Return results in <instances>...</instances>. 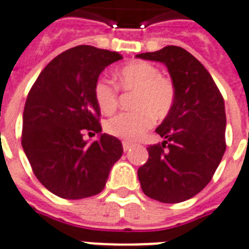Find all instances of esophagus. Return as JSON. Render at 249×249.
<instances>
[{
	"label": "esophagus",
	"mask_w": 249,
	"mask_h": 249,
	"mask_svg": "<svg viewBox=\"0 0 249 249\" xmlns=\"http://www.w3.org/2000/svg\"><path fill=\"white\" fill-rule=\"evenodd\" d=\"M122 146H123V151L127 152V151H130V150H131L132 143L126 142V141H124V142H122Z\"/></svg>",
	"instance_id": "1"
}]
</instances>
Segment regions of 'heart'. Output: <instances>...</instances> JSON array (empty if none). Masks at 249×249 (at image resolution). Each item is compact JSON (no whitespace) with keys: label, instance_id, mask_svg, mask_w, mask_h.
I'll return each mask as SVG.
<instances>
[{"label":"heart","instance_id":"b5f03b06","mask_svg":"<svg viewBox=\"0 0 249 249\" xmlns=\"http://www.w3.org/2000/svg\"><path fill=\"white\" fill-rule=\"evenodd\" d=\"M118 86L124 91H135L132 112H121L105 124L112 137L137 141L152 126L154 118L163 119L175 102V87L170 78L160 75L152 63L134 61L115 72ZM94 97L103 114H111L118 106V90L106 79H98Z\"/></svg>","mask_w":249,"mask_h":249}]
</instances>
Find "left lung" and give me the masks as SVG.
I'll list each match as a JSON object with an SVG mask.
<instances>
[{
	"label": "left lung",
	"mask_w": 249,
	"mask_h": 249,
	"mask_svg": "<svg viewBox=\"0 0 249 249\" xmlns=\"http://www.w3.org/2000/svg\"><path fill=\"white\" fill-rule=\"evenodd\" d=\"M137 58L162 62L175 87V102L155 131L162 144L147 148L138 170L142 191L162 203L188 200L210 183L226 151L224 99L192 54L179 46L142 53Z\"/></svg>",
	"instance_id": "left-lung-1"
}]
</instances>
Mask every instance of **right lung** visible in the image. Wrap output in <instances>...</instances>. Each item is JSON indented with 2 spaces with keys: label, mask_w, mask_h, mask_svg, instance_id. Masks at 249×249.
I'll return each instance as SVG.
<instances>
[{
  "label": "right lung",
  "mask_w": 249,
  "mask_h": 249,
  "mask_svg": "<svg viewBox=\"0 0 249 249\" xmlns=\"http://www.w3.org/2000/svg\"><path fill=\"white\" fill-rule=\"evenodd\" d=\"M117 52L81 45L59 54L33 85L22 117V148L43 187L63 199L97 195L122 157L118 138L102 134L94 86ZM83 131L100 134L83 139Z\"/></svg>",
  "instance_id": "add662e5"
}]
</instances>
